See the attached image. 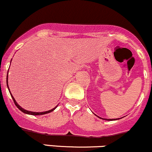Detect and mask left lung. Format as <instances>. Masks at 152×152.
<instances>
[{"label": "left lung", "instance_id": "left-lung-1", "mask_svg": "<svg viewBox=\"0 0 152 152\" xmlns=\"http://www.w3.org/2000/svg\"><path fill=\"white\" fill-rule=\"evenodd\" d=\"M99 118H102V119H104V120H107V121H114V120H116V119H115V118H114V119H106V118H101V117H99V116H98ZM118 119H119V118H118Z\"/></svg>", "mask_w": 152, "mask_h": 152}]
</instances>
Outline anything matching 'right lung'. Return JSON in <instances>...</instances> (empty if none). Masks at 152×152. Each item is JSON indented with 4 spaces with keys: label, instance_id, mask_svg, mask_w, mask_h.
<instances>
[{
    "label": "right lung",
    "instance_id": "obj_1",
    "mask_svg": "<svg viewBox=\"0 0 152 152\" xmlns=\"http://www.w3.org/2000/svg\"><path fill=\"white\" fill-rule=\"evenodd\" d=\"M6 83H7V86H8V90H9V91H10V89H9V88H8V74H7V78H6ZM10 95H11V97H12V99H13V102H14V104H15V105L17 106V107H18V109H19V110H20V111H22V112H23V113H25V114H30V115H35V116H36V115H42V114H48V113H50V112H51V111H53L54 109H56V108L57 107V106H56L55 108H53V109H50V110H49V111H44V112H34V111H27V110H26V109H23V108L21 107V106H20L18 105V104H17V102H15V99H14V97L13 96H12V94H11V93H10Z\"/></svg>",
    "mask_w": 152,
    "mask_h": 152
}]
</instances>
